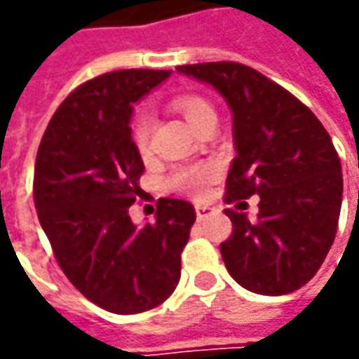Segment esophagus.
I'll return each mask as SVG.
<instances>
[{"instance_id": "1", "label": "esophagus", "mask_w": 359, "mask_h": 359, "mask_svg": "<svg viewBox=\"0 0 359 359\" xmlns=\"http://www.w3.org/2000/svg\"><path fill=\"white\" fill-rule=\"evenodd\" d=\"M214 212L215 210L214 208H210V205H196V215H198V219H203V217L212 215Z\"/></svg>"}]
</instances>
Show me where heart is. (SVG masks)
Masks as SVG:
<instances>
[{
    "label": "heart",
    "instance_id": "b5f03b06",
    "mask_svg": "<svg viewBox=\"0 0 359 359\" xmlns=\"http://www.w3.org/2000/svg\"><path fill=\"white\" fill-rule=\"evenodd\" d=\"M172 105L194 130L200 131L208 121H215L214 105L201 95H191V93L177 95L172 100ZM151 135H154V119L147 114H137L133 123H131V137H133V144L137 147V151L144 158H149V154H151ZM214 177V165H208V163L189 165V168H182L173 173L170 177V186L173 189L186 191V194L200 196L203 187L208 186Z\"/></svg>",
    "mask_w": 359,
    "mask_h": 359
}]
</instances>
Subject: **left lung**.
I'll return each mask as SVG.
<instances>
[{
	"mask_svg": "<svg viewBox=\"0 0 359 359\" xmlns=\"http://www.w3.org/2000/svg\"><path fill=\"white\" fill-rule=\"evenodd\" d=\"M177 72L210 83L231 109L236 158L226 201L259 196L252 222L226 210L233 231L219 252L229 276L262 296L296 292L324 264L338 229L344 180L330 133L308 105L254 67L210 62Z\"/></svg>",
	"mask_w": 359,
	"mask_h": 359,
	"instance_id": "8db88e82",
	"label": "left lung"
}]
</instances>
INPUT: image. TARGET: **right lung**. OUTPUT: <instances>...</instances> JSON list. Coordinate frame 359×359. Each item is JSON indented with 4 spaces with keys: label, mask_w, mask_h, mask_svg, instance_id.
I'll return each mask as SVG.
<instances>
[{
    "label": "right lung",
    "mask_w": 359,
    "mask_h": 359,
    "mask_svg": "<svg viewBox=\"0 0 359 359\" xmlns=\"http://www.w3.org/2000/svg\"><path fill=\"white\" fill-rule=\"evenodd\" d=\"M170 74L119 69L81 83L53 114L35 158V210L60 268L90 302L121 316L172 296L196 222L194 205L173 198L158 201L154 224L130 217L145 170L131 104Z\"/></svg>",
    "instance_id": "right-lung-1"
}]
</instances>
